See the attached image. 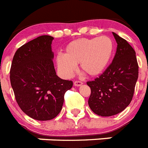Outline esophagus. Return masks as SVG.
I'll list each match as a JSON object with an SVG mask.
<instances>
[{"instance_id":"34e87169","label":"esophagus","mask_w":148,"mask_h":148,"mask_svg":"<svg viewBox=\"0 0 148 148\" xmlns=\"http://www.w3.org/2000/svg\"><path fill=\"white\" fill-rule=\"evenodd\" d=\"M82 85V82L80 81H75L74 82V86H81Z\"/></svg>"}]
</instances>
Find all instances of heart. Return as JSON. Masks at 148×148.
Listing matches in <instances>:
<instances>
[{
    "instance_id": "b5f03b06",
    "label": "heart",
    "mask_w": 148,
    "mask_h": 148,
    "mask_svg": "<svg viewBox=\"0 0 148 148\" xmlns=\"http://www.w3.org/2000/svg\"><path fill=\"white\" fill-rule=\"evenodd\" d=\"M114 53V42L110 37L101 36L81 38L70 42L64 55L56 58L58 70L64 78H70L79 64L81 70L89 76L101 75L109 64Z\"/></svg>"
}]
</instances>
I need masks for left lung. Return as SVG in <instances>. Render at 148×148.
I'll return each instance as SVG.
<instances>
[{"label":"left lung","mask_w":148,"mask_h":148,"mask_svg":"<svg viewBox=\"0 0 148 148\" xmlns=\"http://www.w3.org/2000/svg\"><path fill=\"white\" fill-rule=\"evenodd\" d=\"M117 50L112 62L93 81L88 103L95 114L102 117L114 115L129 106L138 78L136 53L131 45L115 33Z\"/></svg>","instance_id":"1"}]
</instances>
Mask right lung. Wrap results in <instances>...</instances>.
I'll list each match as a JSON object with an SVG mask.
<instances>
[{
  "instance_id": "add662e5",
  "label": "right lung",
  "mask_w": 148,
  "mask_h": 148,
  "mask_svg": "<svg viewBox=\"0 0 148 148\" xmlns=\"http://www.w3.org/2000/svg\"><path fill=\"white\" fill-rule=\"evenodd\" d=\"M51 36H38L16 51L10 71L16 101L26 114L38 121H48L62 109L64 95L73 82L56 73Z\"/></svg>"
}]
</instances>
